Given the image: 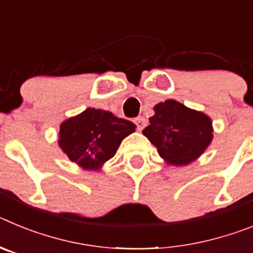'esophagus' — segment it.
I'll list each match as a JSON object with an SVG mask.
<instances>
[{"label":"esophagus","instance_id":"34e87169","mask_svg":"<svg viewBox=\"0 0 253 253\" xmlns=\"http://www.w3.org/2000/svg\"><path fill=\"white\" fill-rule=\"evenodd\" d=\"M134 123H135V125H137L138 130H142L147 124L146 119H144L143 116H138V118H135V119H134Z\"/></svg>","mask_w":253,"mask_h":253}]
</instances>
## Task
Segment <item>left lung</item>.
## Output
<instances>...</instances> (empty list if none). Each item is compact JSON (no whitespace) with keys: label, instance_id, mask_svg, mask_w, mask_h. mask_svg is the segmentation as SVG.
Returning <instances> with one entry per match:
<instances>
[{"label":"left lung","instance_id":"1","mask_svg":"<svg viewBox=\"0 0 253 253\" xmlns=\"http://www.w3.org/2000/svg\"><path fill=\"white\" fill-rule=\"evenodd\" d=\"M143 134L169 165L186 166L204 153L213 139L211 119L176 100L154 106V115Z\"/></svg>","mask_w":253,"mask_h":253}]
</instances>
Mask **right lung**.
Returning <instances> with one entry per match:
<instances>
[{
    "label": "right lung",
    "instance_id": "1",
    "mask_svg": "<svg viewBox=\"0 0 253 253\" xmlns=\"http://www.w3.org/2000/svg\"><path fill=\"white\" fill-rule=\"evenodd\" d=\"M135 128V124L110 111L88 107L60 124L58 143L72 162L84 169L97 171Z\"/></svg>",
    "mask_w": 253,
    "mask_h": 253
}]
</instances>
